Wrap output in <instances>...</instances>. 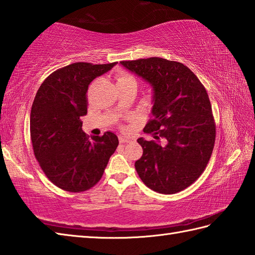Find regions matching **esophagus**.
<instances>
[{
    "instance_id": "1",
    "label": "esophagus",
    "mask_w": 255,
    "mask_h": 255,
    "mask_svg": "<svg viewBox=\"0 0 255 255\" xmlns=\"http://www.w3.org/2000/svg\"><path fill=\"white\" fill-rule=\"evenodd\" d=\"M118 139H119V142H121V143H128V142H130L131 140H132L130 137L125 136V134H119Z\"/></svg>"
}]
</instances>
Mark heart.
Returning a JSON list of instances; mask_svg holds the SVG:
<instances>
[{
	"mask_svg": "<svg viewBox=\"0 0 255 255\" xmlns=\"http://www.w3.org/2000/svg\"><path fill=\"white\" fill-rule=\"evenodd\" d=\"M116 81H117V85L130 83V84H134L137 86V81H136V79H134L133 75L129 74L125 71H121L116 74Z\"/></svg>",
	"mask_w": 255,
	"mask_h": 255,
	"instance_id": "1",
	"label": "heart"
}]
</instances>
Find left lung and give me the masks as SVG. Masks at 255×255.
<instances>
[{
    "mask_svg": "<svg viewBox=\"0 0 255 255\" xmlns=\"http://www.w3.org/2000/svg\"><path fill=\"white\" fill-rule=\"evenodd\" d=\"M121 63L153 88L152 118L143 129L153 140H137L143 149L134 163L138 175L154 192H181L202 175L214 150L207 91L181 62L152 57Z\"/></svg>",
    "mask_w": 255,
    "mask_h": 255,
    "instance_id": "obj_1",
    "label": "left lung"
}]
</instances>
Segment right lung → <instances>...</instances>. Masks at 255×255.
Here are the masks:
<instances>
[{
	"instance_id": "right-lung-1",
	"label": "right lung",
	"mask_w": 255,
	"mask_h": 255,
	"mask_svg": "<svg viewBox=\"0 0 255 255\" xmlns=\"http://www.w3.org/2000/svg\"><path fill=\"white\" fill-rule=\"evenodd\" d=\"M115 64L71 63L52 72L37 91L30 112L32 149L46 176L63 191L96 185L118 147L115 133L90 138L81 121L88 113L90 83Z\"/></svg>"
}]
</instances>
